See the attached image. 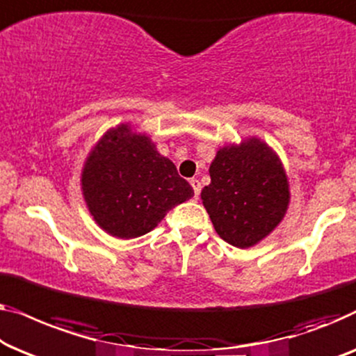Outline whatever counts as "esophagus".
Segmentation results:
<instances>
[{
    "label": "esophagus",
    "instance_id": "esophagus-1",
    "mask_svg": "<svg viewBox=\"0 0 356 356\" xmlns=\"http://www.w3.org/2000/svg\"><path fill=\"white\" fill-rule=\"evenodd\" d=\"M190 185H192L195 197H198L200 192H202V184H200V180H198V179H195V177H193V179H190Z\"/></svg>",
    "mask_w": 356,
    "mask_h": 356
}]
</instances>
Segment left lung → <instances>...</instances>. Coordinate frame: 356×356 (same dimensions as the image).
I'll return each mask as SVG.
<instances>
[{"label": "left lung", "instance_id": "left-lung-1", "mask_svg": "<svg viewBox=\"0 0 356 356\" xmlns=\"http://www.w3.org/2000/svg\"><path fill=\"white\" fill-rule=\"evenodd\" d=\"M209 176L202 200L227 243L253 247L282 221L290 198L287 176L277 154L259 138L219 149Z\"/></svg>", "mask_w": 356, "mask_h": 356}]
</instances>
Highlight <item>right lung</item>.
I'll list each match as a JSON object with an SVG mask.
<instances>
[{"label": "right lung", "instance_id": "1", "mask_svg": "<svg viewBox=\"0 0 356 356\" xmlns=\"http://www.w3.org/2000/svg\"><path fill=\"white\" fill-rule=\"evenodd\" d=\"M82 192L98 226L119 238L145 235L169 209L193 197L171 159L127 124L109 129L92 149L82 171Z\"/></svg>", "mask_w": 356, "mask_h": 356}]
</instances>
